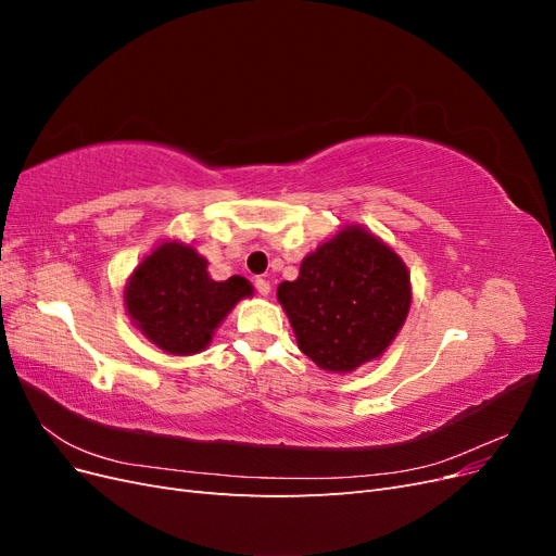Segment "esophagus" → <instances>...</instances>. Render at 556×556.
<instances>
[{"mask_svg": "<svg viewBox=\"0 0 556 556\" xmlns=\"http://www.w3.org/2000/svg\"><path fill=\"white\" fill-rule=\"evenodd\" d=\"M255 288H257L260 296H268V294H271V282L264 280V278H257V280H255Z\"/></svg>", "mask_w": 556, "mask_h": 556, "instance_id": "esophagus-1", "label": "esophagus"}]
</instances>
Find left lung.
<instances>
[{
    "label": "left lung",
    "instance_id": "8db88e82",
    "mask_svg": "<svg viewBox=\"0 0 556 556\" xmlns=\"http://www.w3.org/2000/svg\"><path fill=\"white\" fill-rule=\"evenodd\" d=\"M296 345L323 371L352 374L380 359L413 304L410 271L371 229L345 225L278 285Z\"/></svg>",
    "mask_w": 556,
    "mask_h": 556
}]
</instances>
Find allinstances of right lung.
<instances>
[{
  "mask_svg": "<svg viewBox=\"0 0 556 556\" xmlns=\"http://www.w3.org/2000/svg\"><path fill=\"white\" fill-rule=\"evenodd\" d=\"M243 276L213 280L208 260L192 243L164 239L125 282V311L146 339L166 355L206 350L215 329L241 299L252 296Z\"/></svg>",
  "mask_w": 556,
  "mask_h": 556,
  "instance_id": "right-lung-1",
  "label": "right lung"
}]
</instances>
